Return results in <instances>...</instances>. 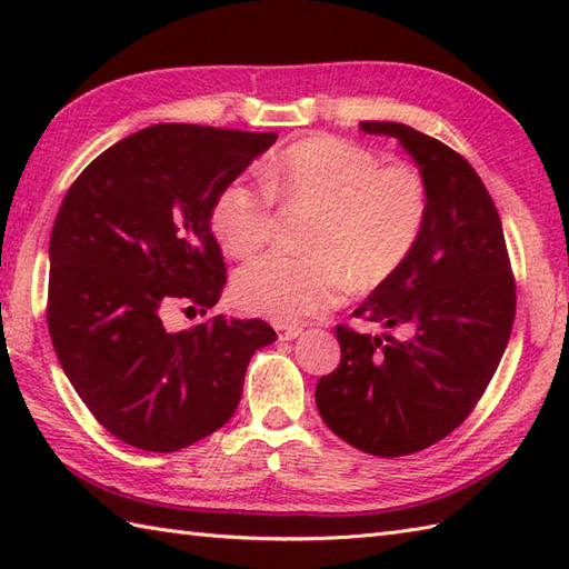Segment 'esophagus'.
<instances>
[{"mask_svg": "<svg viewBox=\"0 0 569 569\" xmlns=\"http://www.w3.org/2000/svg\"><path fill=\"white\" fill-rule=\"evenodd\" d=\"M276 332H278V340L288 342L303 335V328H298V325H276Z\"/></svg>", "mask_w": 569, "mask_h": 569, "instance_id": "1", "label": "esophagus"}]
</instances>
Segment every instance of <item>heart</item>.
I'll use <instances>...</instances> for the list:
<instances>
[{
	"label": "heart",
	"instance_id": "obj_1",
	"mask_svg": "<svg viewBox=\"0 0 569 569\" xmlns=\"http://www.w3.org/2000/svg\"><path fill=\"white\" fill-rule=\"evenodd\" d=\"M266 188L224 186L212 204V232L227 253L247 259L271 234V191L318 210L306 239L310 257L269 253L234 278L237 303L273 322H296L335 306L347 288H373L413 251L428 214L422 178L386 166L365 147L332 137L293 143L263 171Z\"/></svg>",
	"mask_w": 569,
	"mask_h": 569
}]
</instances>
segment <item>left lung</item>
Returning <instances> with one entry per match:
<instances>
[{"instance_id": "obj_1", "label": "left lung", "mask_w": 569, "mask_h": 569, "mask_svg": "<svg viewBox=\"0 0 569 569\" xmlns=\"http://www.w3.org/2000/svg\"><path fill=\"white\" fill-rule=\"evenodd\" d=\"M416 161L428 214L408 259L355 316L391 332L340 325V367L316 403L361 452L403 457L450 435L485 393L509 345L516 288L499 212L475 168L442 141L398 122H361Z\"/></svg>"}]
</instances>
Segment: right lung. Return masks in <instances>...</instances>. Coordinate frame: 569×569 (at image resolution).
Masks as SVG:
<instances>
[{
  "label": "right lung",
  "instance_id": "1",
  "mask_svg": "<svg viewBox=\"0 0 569 569\" xmlns=\"http://www.w3.org/2000/svg\"><path fill=\"white\" fill-rule=\"evenodd\" d=\"M276 139L153 124L102 151L60 204L48 332L82 403L131 447L176 452L222 428L251 355L276 340L257 318L214 316L180 332L163 322L176 303L204 312L220 300L212 204Z\"/></svg>",
  "mask_w": 569,
  "mask_h": 569
}]
</instances>
